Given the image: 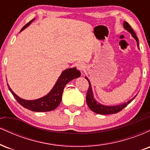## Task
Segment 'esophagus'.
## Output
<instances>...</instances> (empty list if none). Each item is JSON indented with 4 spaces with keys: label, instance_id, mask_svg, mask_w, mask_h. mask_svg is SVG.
Returning a JSON list of instances; mask_svg holds the SVG:
<instances>
[{
    "label": "esophagus",
    "instance_id": "1",
    "mask_svg": "<svg viewBox=\"0 0 150 150\" xmlns=\"http://www.w3.org/2000/svg\"><path fill=\"white\" fill-rule=\"evenodd\" d=\"M76 67L79 70L82 71V70L85 69V64H84V63H82V62H78V63L76 64Z\"/></svg>",
    "mask_w": 150,
    "mask_h": 150
}]
</instances>
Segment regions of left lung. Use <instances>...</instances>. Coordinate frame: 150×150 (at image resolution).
<instances>
[{
    "instance_id": "8db88e82",
    "label": "left lung",
    "mask_w": 150,
    "mask_h": 150,
    "mask_svg": "<svg viewBox=\"0 0 150 150\" xmlns=\"http://www.w3.org/2000/svg\"><path fill=\"white\" fill-rule=\"evenodd\" d=\"M123 27L125 30L128 31V32H130L131 34L132 37L135 39V41L137 42V48L139 49V42H138V39H137V36H136L135 32H134V30H132V27H130V25H129L128 22H123ZM85 79H87V81L89 82V87L87 91V96H86V101H87V104L88 105L89 108L93 111V112L98 113V114H113V113H116L119 111H121L123 108H124L127 105L130 104L131 101L135 99L136 95L133 98H132L131 99L127 101V102L123 103V104H120L118 105H114V106H106V105L101 104L100 103H99L98 101L94 99V94H93V91L92 88V85H91L90 82H89V79L87 77H85Z\"/></svg>"
}]
</instances>
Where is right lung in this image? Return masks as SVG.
Here are the masks:
<instances>
[{"instance_id": "right-lung-1", "label": "right lung", "mask_w": 150, "mask_h": 150, "mask_svg": "<svg viewBox=\"0 0 150 150\" xmlns=\"http://www.w3.org/2000/svg\"><path fill=\"white\" fill-rule=\"evenodd\" d=\"M34 20H35V18H34L33 20L29 22L27 25L24 26L20 32L27 28ZM80 75L81 73L77 70L76 68L65 69L62 72L61 75L56 81V84L46 95L39 98V99H34V100H27V99H22L13 92V91L12 90L8 83H7V85H8V89L12 93L13 97H15V99L23 107L32 111H36V112H46V111H53L58 107V105L61 104L62 94H63L65 86L70 81L80 77Z\"/></svg>"}]
</instances>
